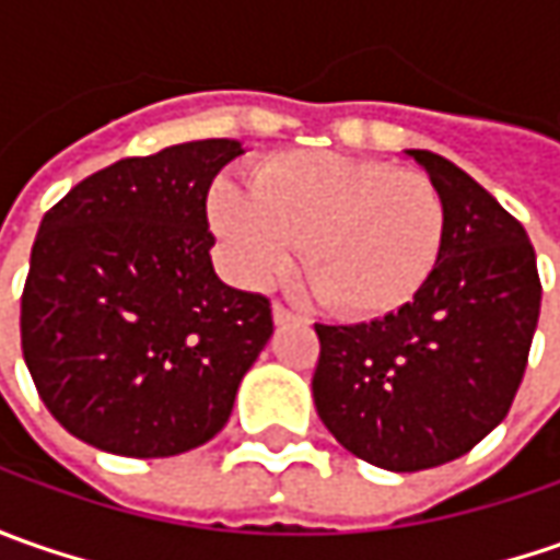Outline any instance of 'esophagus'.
<instances>
[{"instance_id": "obj_1", "label": "esophagus", "mask_w": 560, "mask_h": 560, "mask_svg": "<svg viewBox=\"0 0 560 560\" xmlns=\"http://www.w3.org/2000/svg\"><path fill=\"white\" fill-rule=\"evenodd\" d=\"M273 320H277V324H287V320H305V317L290 312L287 305H280V302H277V305H273Z\"/></svg>"}]
</instances>
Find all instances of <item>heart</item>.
<instances>
[{"mask_svg":"<svg viewBox=\"0 0 560 560\" xmlns=\"http://www.w3.org/2000/svg\"><path fill=\"white\" fill-rule=\"evenodd\" d=\"M208 218L246 283H268L302 246L314 299L346 317L408 305L440 261L445 205L420 171L336 152H287L252 171L248 192L214 184Z\"/></svg>","mask_w":560,"mask_h":560,"instance_id":"obj_1","label":"heart"}]
</instances>
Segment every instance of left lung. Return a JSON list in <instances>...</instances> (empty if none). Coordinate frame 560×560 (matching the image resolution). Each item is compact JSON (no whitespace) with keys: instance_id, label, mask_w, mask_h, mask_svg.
<instances>
[{"instance_id":"1","label":"left lung","mask_w":560,"mask_h":560,"mask_svg":"<svg viewBox=\"0 0 560 560\" xmlns=\"http://www.w3.org/2000/svg\"><path fill=\"white\" fill-rule=\"evenodd\" d=\"M408 155L445 205L436 270L386 317L314 324L312 376L317 415L336 442L398 474L455 462L505 420L542 302L521 221L458 164L427 149Z\"/></svg>"}]
</instances>
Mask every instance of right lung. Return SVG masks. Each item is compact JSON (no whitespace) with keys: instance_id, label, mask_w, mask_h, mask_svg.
I'll list each match as a JSON object with an SVG mask.
<instances>
[{"instance_id":"1","label":"right lung","mask_w":560,"mask_h":560,"mask_svg":"<svg viewBox=\"0 0 560 560\" xmlns=\"http://www.w3.org/2000/svg\"><path fill=\"white\" fill-rule=\"evenodd\" d=\"M236 140L120 159L55 202L21 295L36 393L77 440L171 458L230 418L273 334L268 295L218 280L205 199Z\"/></svg>"}]
</instances>
